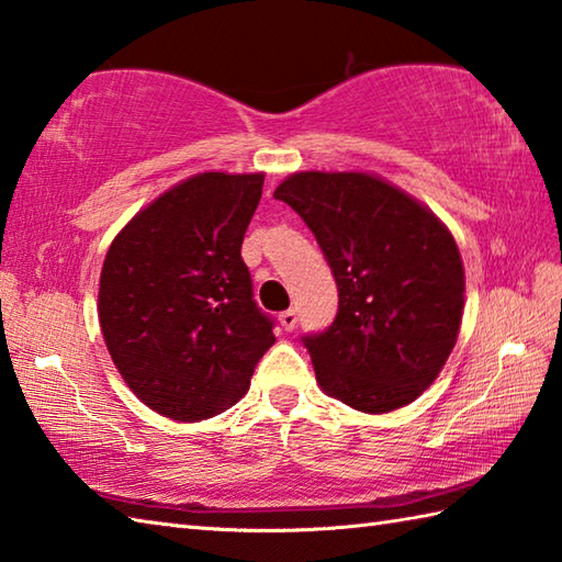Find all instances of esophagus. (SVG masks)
Returning a JSON list of instances; mask_svg holds the SVG:
<instances>
[{
  "label": "esophagus",
  "instance_id": "esophagus-1",
  "mask_svg": "<svg viewBox=\"0 0 562 562\" xmlns=\"http://www.w3.org/2000/svg\"><path fill=\"white\" fill-rule=\"evenodd\" d=\"M280 324H282L284 331H292L294 326H297V312H294V310L282 312V314H280Z\"/></svg>",
  "mask_w": 562,
  "mask_h": 562
}]
</instances>
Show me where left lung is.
Masks as SVG:
<instances>
[{"label":"left lung","mask_w":562,"mask_h":562,"mask_svg":"<svg viewBox=\"0 0 562 562\" xmlns=\"http://www.w3.org/2000/svg\"><path fill=\"white\" fill-rule=\"evenodd\" d=\"M314 233L339 288V312L304 334L322 391L361 413L413 403L452 353L464 268L440 218L361 171H300L274 189Z\"/></svg>","instance_id":"1"}]
</instances>
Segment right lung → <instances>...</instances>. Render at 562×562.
<instances>
[{
    "instance_id": "obj_1",
    "label": "right lung",
    "mask_w": 562,
    "mask_h": 562,
    "mask_svg": "<svg viewBox=\"0 0 562 562\" xmlns=\"http://www.w3.org/2000/svg\"><path fill=\"white\" fill-rule=\"evenodd\" d=\"M262 179L206 171L181 181L105 255L98 316L108 351L132 393L171 420L228 411L274 344L240 258Z\"/></svg>"
}]
</instances>
